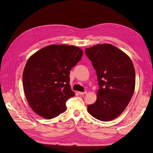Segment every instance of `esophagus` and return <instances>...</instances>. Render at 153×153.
I'll use <instances>...</instances> for the list:
<instances>
[{"label":"esophagus","mask_w":153,"mask_h":153,"mask_svg":"<svg viewBox=\"0 0 153 153\" xmlns=\"http://www.w3.org/2000/svg\"><path fill=\"white\" fill-rule=\"evenodd\" d=\"M86 94H87V92H79V94H80V95H85Z\"/></svg>","instance_id":"1"}]
</instances>
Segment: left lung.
Wrapping results in <instances>:
<instances>
[{
    "mask_svg": "<svg viewBox=\"0 0 153 153\" xmlns=\"http://www.w3.org/2000/svg\"><path fill=\"white\" fill-rule=\"evenodd\" d=\"M96 70L100 89L97 100L87 111L100 121L114 120L122 114L133 95L135 70L126 53L111 44L96 45L85 49Z\"/></svg>",
    "mask_w": 153,
    "mask_h": 153,
    "instance_id": "obj_1",
    "label": "left lung"
}]
</instances>
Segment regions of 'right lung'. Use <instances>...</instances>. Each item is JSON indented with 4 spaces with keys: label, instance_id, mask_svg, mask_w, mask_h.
Returning <instances> with one entry per match:
<instances>
[{
    "label": "right lung",
    "instance_id": "right-lung-1",
    "mask_svg": "<svg viewBox=\"0 0 153 153\" xmlns=\"http://www.w3.org/2000/svg\"><path fill=\"white\" fill-rule=\"evenodd\" d=\"M82 54L77 46L51 45L28 58L23 86L29 105L37 115L50 120L67 110L66 101L75 95L69 85L70 70Z\"/></svg>",
    "mask_w": 153,
    "mask_h": 153
}]
</instances>
